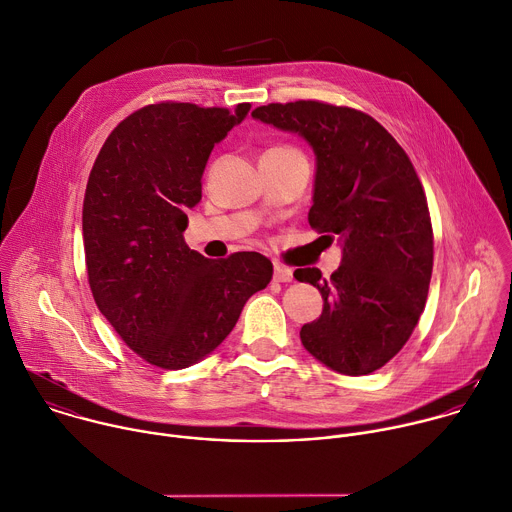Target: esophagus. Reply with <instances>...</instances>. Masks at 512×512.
I'll list each match as a JSON object with an SVG mask.
<instances>
[{
  "label": "esophagus",
  "instance_id": "esophagus-1",
  "mask_svg": "<svg viewBox=\"0 0 512 512\" xmlns=\"http://www.w3.org/2000/svg\"><path fill=\"white\" fill-rule=\"evenodd\" d=\"M273 279L279 281V283H287V281L293 279V271H291L289 267H285V265H275V269H273Z\"/></svg>",
  "mask_w": 512,
  "mask_h": 512
}]
</instances>
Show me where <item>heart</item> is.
Instances as JSON below:
<instances>
[{
  "label": "heart",
  "instance_id": "b5f03b06",
  "mask_svg": "<svg viewBox=\"0 0 512 512\" xmlns=\"http://www.w3.org/2000/svg\"><path fill=\"white\" fill-rule=\"evenodd\" d=\"M277 148H283V150H293V148H289V146H277Z\"/></svg>",
  "mask_w": 512,
  "mask_h": 512
}]
</instances>
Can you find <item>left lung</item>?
<instances>
[{"instance_id": "8db88e82", "label": "left lung", "mask_w": 512, "mask_h": 512, "mask_svg": "<svg viewBox=\"0 0 512 512\" xmlns=\"http://www.w3.org/2000/svg\"><path fill=\"white\" fill-rule=\"evenodd\" d=\"M251 116L313 148L307 219L342 245L331 277L317 267L293 273L323 297L321 315L299 331L301 344L333 372L372 374L408 342L432 277V223L416 170L396 138L354 108L299 100Z\"/></svg>"}]
</instances>
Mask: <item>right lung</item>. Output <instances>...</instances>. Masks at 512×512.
Returning <instances> with one entry per match:
<instances>
[{"label":"right lung","instance_id":"add662e5","mask_svg":"<svg viewBox=\"0 0 512 512\" xmlns=\"http://www.w3.org/2000/svg\"><path fill=\"white\" fill-rule=\"evenodd\" d=\"M251 104H150L124 118L92 166L82 237L94 301L124 344L164 370L189 368L233 331L273 275L243 251L207 259L185 243L207 160Z\"/></svg>","mask_w":512,"mask_h":512}]
</instances>
